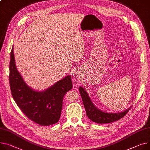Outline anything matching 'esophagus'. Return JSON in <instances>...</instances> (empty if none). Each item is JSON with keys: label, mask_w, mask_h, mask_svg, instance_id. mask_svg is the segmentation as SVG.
Returning a JSON list of instances; mask_svg holds the SVG:
<instances>
[{"label": "esophagus", "mask_w": 150, "mask_h": 150, "mask_svg": "<svg viewBox=\"0 0 150 150\" xmlns=\"http://www.w3.org/2000/svg\"><path fill=\"white\" fill-rule=\"evenodd\" d=\"M77 76V74H76V76Z\"/></svg>", "instance_id": "34e87169"}]
</instances>
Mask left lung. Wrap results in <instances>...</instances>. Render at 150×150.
<instances>
[{
    "mask_svg": "<svg viewBox=\"0 0 150 150\" xmlns=\"http://www.w3.org/2000/svg\"><path fill=\"white\" fill-rule=\"evenodd\" d=\"M79 92L81 95L88 117L96 123L106 124L117 121L124 117L132 108L130 107L128 109L119 113L105 112L100 110L94 105L86 91L82 86L79 87Z\"/></svg>",
    "mask_w": 150,
    "mask_h": 150,
    "instance_id": "8db88e82",
    "label": "left lung"
}]
</instances>
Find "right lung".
<instances>
[{"instance_id":"add662e5","label":"right lung","mask_w":150,"mask_h":150,"mask_svg":"<svg viewBox=\"0 0 150 150\" xmlns=\"http://www.w3.org/2000/svg\"><path fill=\"white\" fill-rule=\"evenodd\" d=\"M14 48L11 52L9 85L11 94L21 110L30 120L41 125H50L59 120L65 94L73 88L68 76L43 91L30 88L18 71Z\"/></svg>"}]
</instances>
